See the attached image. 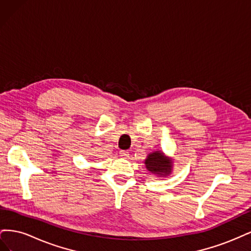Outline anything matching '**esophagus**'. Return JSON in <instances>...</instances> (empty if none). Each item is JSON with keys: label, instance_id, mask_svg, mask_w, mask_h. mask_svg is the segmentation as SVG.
Wrapping results in <instances>:
<instances>
[{"label": "esophagus", "instance_id": "obj_1", "mask_svg": "<svg viewBox=\"0 0 251 251\" xmlns=\"http://www.w3.org/2000/svg\"><path fill=\"white\" fill-rule=\"evenodd\" d=\"M119 155L121 156V157H124V158H127L128 157V151H125V150H120L119 151Z\"/></svg>", "mask_w": 251, "mask_h": 251}]
</instances>
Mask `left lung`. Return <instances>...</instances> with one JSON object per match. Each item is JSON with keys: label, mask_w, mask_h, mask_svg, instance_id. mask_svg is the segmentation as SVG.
Wrapping results in <instances>:
<instances>
[{"label": "left lung", "mask_w": 251, "mask_h": 251, "mask_svg": "<svg viewBox=\"0 0 251 251\" xmlns=\"http://www.w3.org/2000/svg\"><path fill=\"white\" fill-rule=\"evenodd\" d=\"M144 163L149 172L159 177H166L172 173L173 159L164 156L160 151H155L149 154Z\"/></svg>", "instance_id": "left-lung-1"}]
</instances>
